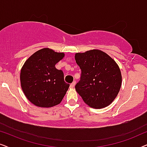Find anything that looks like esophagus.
<instances>
[{
	"instance_id": "obj_1",
	"label": "esophagus",
	"mask_w": 147,
	"mask_h": 147,
	"mask_svg": "<svg viewBox=\"0 0 147 147\" xmlns=\"http://www.w3.org/2000/svg\"><path fill=\"white\" fill-rule=\"evenodd\" d=\"M75 85H76V82H74L73 83H71V84H70V88H74V87H75Z\"/></svg>"
}]
</instances>
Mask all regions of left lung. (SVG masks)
<instances>
[{
    "instance_id": "8db88e82",
    "label": "left lung",
    "mask_w": 147,
    "mask_h": 147,
    "mask_svg": "<svg viewBox=\"0 0 147 147\" xmlns=\"http://www.w3.org/2000/svg\"><path fill=\"white\" fill-rule=\"evenodd\" d=\"M82 74L76 92L90 107L100 109L109 106L117 96L122 84L118 64L107 53L92 49L75 55Z\"/></svg>"
}]
</instances>
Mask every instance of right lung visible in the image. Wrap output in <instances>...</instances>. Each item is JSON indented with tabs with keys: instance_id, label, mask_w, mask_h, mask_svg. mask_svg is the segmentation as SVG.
<instances>
[{
	"instance_id": "1",
	"label": "right lung",
	"mask_w": 147,
	"mask_h": 147,
	"mask_svg": "<svg viewBox=\"0 0 147 147\" xmlns=\"http://www.w3.org/2000/svg\"><path fill=\"white\" fill-rule=\"evenodd\" d=\"M64 56V53L43 48L25 62L20 75L21 85L25 96L34 105L49 108L63 100L69 84L64 81L62 70L55 65Z\"/></svg>"
}]
</instances>
